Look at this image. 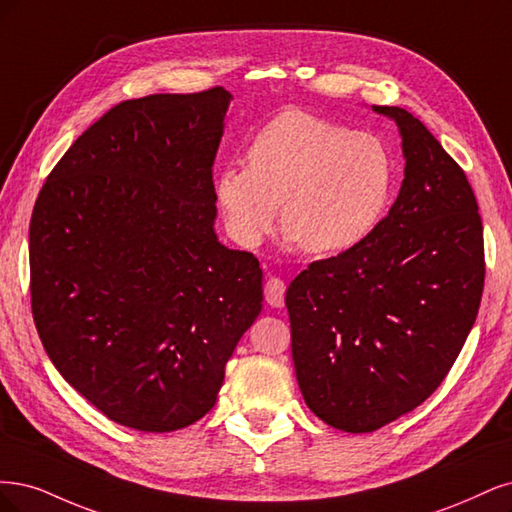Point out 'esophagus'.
<instances>
[{
	"instance_id": "esophagus-1",
	"label": "esophagus",
	"mask_w": 512,
	"mask_h": 512,
	"mask_svg": "<svg viewBox=\"0 0 512 512\" xmlns=\"http://www.w3.org/2000/svg\"><path fill=\"white\" fill-rule=\"evenodd\" d=\"M285 291H287L285 283L276 276H270L266 280V285H263V295H266V302L274 308H280L285 304Z\"/></svg>"
}]
</instances>
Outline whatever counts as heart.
<instances>
[{"label":"heart","instance_id":"1","mask_svg":"<svg viewBox=\"0 0 512 512\" xmlns=\"http://www.w3.org/2000/svg\"><path fill=\"white\" fill-rule=\"evenodd\" d=\"M393 157L381 138L291 110L263 125L246 166H229L214 195L229 234L257 246L283 204L285 234L312 255H338L364 242L385 217Z\"/></svg>","mask_w":512,"mask_h":512}]
</instances>
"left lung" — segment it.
<instances>
[{"instance_id": "8db88e82", "label": "left lung", "mask_w": 512, "mask_h": 512, "mask_svg": "<svg viewBox=\"0 0 512 512\" xmlns=\"http://www.w3.org/2000/svg\"><path fill=\"white\" fill-rule=\"evenodd\" d=\"M406 157L398 200L351 251L291 280L295 376L308 408L342 432H374L423 404L474 325L485 285L483 223L468 178L398 106Z\"/></svg>"}]
</instances>
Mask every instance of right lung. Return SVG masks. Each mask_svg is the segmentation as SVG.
I'll use <instances>...</instances> for the list:
<instances>
[{
	"instance_id": "obj_1",
	"label": "right lung",
	"mask_w": 512,
	"mask_h": 512,
	"mask_svg": "<svg viewBox=\"0 0 512 512\" xmlns=\"http://www.w3.org/2000/svg\"><path fill=\"white\" fill-rule=\"evenodd\" d=\"M223 87L125 100L48 174L29 223L31 312L55 368L125 427L174 432L217 402L261 312V268L214 234Z\"/></svg>"
}]
</instances>
